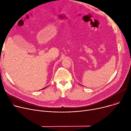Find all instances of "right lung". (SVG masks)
<instances>
[{"mask_svg": "<svg viewBox=\"0 0 131 131\" xmlns=\"http://www.w3.org/2000/svg\"><path fill=\"white\" fill-rule=\"evenodd\" d=\"M46 88H47V87H46ZM45 88H43V89H45Z\"/></svg>", "mask_w": 131, "mask_h": 131, "instance_id": "1", "label": "right lung"}]
</instances>
